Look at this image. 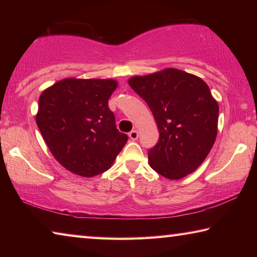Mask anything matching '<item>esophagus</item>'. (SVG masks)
Wrapping results in <instances>:
<instances>
[{"mask_svg": "<svg viewBox=\"0 0 257 257\" xmlns=\"http://www.w3.org/2000/svg\"><path fill=\"white\" fill-rule=\"evenodd\" d=\"M129 138L132 139V141H136L138 138V132L137 130H132V132L129 133Z\"/></svg>", "mask_w": 257, "mask_h": 257, "instance_id": "obj_1", "label": "esophagus"}]
</instances>
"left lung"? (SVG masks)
I'll use <instances>...</instances> for the list:
<instances>
[{"label":"left lung","mask_w":257,"mask_h":257,"mask_svg":"<svg viewBox=\"0 0 257 257\" xmlns=\"http://www.w3.org/2000/svg\"><path fill=\"white\" fill-rule=\"evenodd\" d=\"M128 84L150 106L159 128L158 144L149 151L151 168L171 180L194 172L217 134L219 105L206 82L169 68L132 77Z\"/></svg>","instance_id":"obj_1"}]
</instances>
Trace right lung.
Instances as JSON below:
<instances>
[{
  "mask_svg": "<svg viewBox=\"0 0 257 257\" xmlns=\"http://www.w3.org/2000/svg\"><path fill=\"white\" fill-rule=\"evenodd\" d=\"M116 86L113 79L67 78L41 94L38 128L55 160L75 175L108 170L128 141L108 108Z\"/></svg>",
  "mask_w": 257,
  "mask_h": 257,
  "instance_id": "add662e5",
  "label": "right lung"
}]
</instances>
